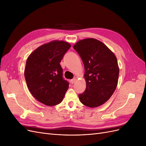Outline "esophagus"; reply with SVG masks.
<instances>
[{"mask_svg": "<svg viewBox=\"0 0 146 146\" xmlns=\"http://www.w3.org/2000/svg\"><path fill=\"white\" fill-rule=\"evenodd\" d=\"M76 78H74L73 79H72L71 80H70V82H71L72 84H73V83H75V82H76Z\"/></svg>", "mask_w": 146, "mask_h": 146, "instance_id": "1", "label": "esophagus"}]
</instances>
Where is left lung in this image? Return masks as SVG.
<instances>
[{
	"label": "left lung",
	"mask_w": 146,
	"mask_h": 146,
	"mask_svg": "<svg viewBox=\"0 0 146 146\" xmlns=\"http://www.w3.org/2000/svg\"><path fill=\"white\" fill-rule=\"evenodd\" d=\"M85 66L86 90L78 95L81 102L94 108L106 102L117 85L119 69L117 58L103 42L94 38L78 41L73 47Z\"/></svg>",
	"instance_id": "8db88e82"
}]
</instances>
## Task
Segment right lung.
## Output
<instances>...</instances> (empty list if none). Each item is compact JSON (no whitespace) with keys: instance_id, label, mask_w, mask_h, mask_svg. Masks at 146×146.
<instances>
[{"instance_id":"1","label":"right lung","mask_w":146,"mask_h":146,"mask_svg":"<svg viewBox=\"0 0 146 146\" xmlns=\"http://www.w3.org/2000/svg\"><path fill=\"white\" fill-rule=\"evenodd\" d=\"M71 47L67 42L54 41L35 49L26 61L24 76L31 94L47 106L59 104L69 88L60 63Z\"/></svg>"}]
</instances>
